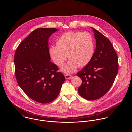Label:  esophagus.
Masks as SVG:
<instances>
[{"instance_id":"esophagus-1","label":"esophagus","mask_w":132,"mask_h":132,"mask_svg":"<svg viewBox=\"0 0 132 132\" xmlns=\"http://www.w3.org/2000/svg\"><path fill=\"white\" fill-rule=\"evenodd\" d=\"M65 77L66 79H70L71 78V76L69 75H65Z\"/></svg>"}]
</instances>
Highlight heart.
Returning <instances> with one entry per match:
<instances>
[{"label":"heart","instance_id":"1","mask_svg":"<svg viewBox=\"0 0 132 132\" xmlns=\"http://www.w3.org/2000/svg\"><path fill=\"white\" fill-rule=\"evenodd\" d=\"M95 50L92 36L87 32L70 31L61 35L56 46H51L48 53L55 64L61 67L68 57L70 59L62 68L65 73L73 72L78 66L84 67L91 60Z\"/></svg>","mask_w":132,"mask_h":132}]
</instances>
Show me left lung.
Listing matches in <instances>:
<instances>
[{
    "mask_svg": "<svg viewBox=\"0 0 132 132\" xmlns=\"http://www.w3.org/2000/svg\"><path fill=\"white\" fill-rule=\"evenodd\" d=\"M94 32L96 49L91 61L77 76L82 80L78 89L84 98L93 101L98 99L112 87L118 71V56L110 40L100 31Z\"/></svg>",
    "mask_w": 132,
    "mask_h": 132,
    "instance_id": "obj_1",
    "label": "left lung"
}]
</instances>
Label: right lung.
<instances>
[{
    "mask_svg": "<svg viewBox=\"0 0 132 132\" xmlns=\"http://www.w3.org/2000/svg\"><path fill=\"white\" fill-rule=\"evenodd\" d=\"M56 31L55 28L35 29L19 45L14 56L18 85L29 98L41 104L54 100L65 80L48 53V39Z\"/></svg>",
    "mask_w": 132,
    "mask_h": 132,
    "instance_id": "right-lung-1",
    "label": "right lung"
}]
</instances>
